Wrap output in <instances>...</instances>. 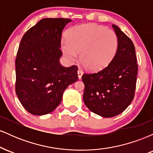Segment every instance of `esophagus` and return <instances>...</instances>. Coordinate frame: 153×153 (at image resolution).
<instances>
[{
	"instance_id": "obj_1",
	"label": "esophagus",
	"mask_w": 153,
	"mask_h": 153,
	"mask_svg": "<svg viewBox=\"0 0 153 153\" xmlns=\"http://www.w3.org/2000/svg\"><path fill=\"white\" fill-rule=\"evenodd\" d=\"M82 71L81 70L78 69V79H81L82 78Z\"/></svg>"
}]
</instances>
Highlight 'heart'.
<instances>
[{
	"label": "heart",
	"mask_w": 153,
	"mask_h": 153,
	"mask_svg": "<svg viewBox=\"0 0 153 153\" xmlns=\"http://www.w3.org/2000/svg\"><path fill=\"white\" fill-rule=\"evenodd\" d=\"M118 38L114 31L96 24L74 26L68 31L67 40L61 42L62 52L68 59L74 61L77 53L85 69L96 72L104 69L114 57Z\"/></svg>",
	"instance_id": "heart-1"
}]
</instances>
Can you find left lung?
<instances>
[{
	"label": "left lung",
	"instance_id": "obj_1",
	"mask_svg": "<svg viewBox=\"0 0 153 153\" xmlns=\"http://www.w3.org/2000/svg\"><path fill=\"white\" fill-rule=\"evenodd\" d=\"M112 27L118 38L114 57L102 71L82 76L85 106L106 118L121 114L132 101L138 70L134 44L118 26Z\"/></svg>",
	"mask_w": 153,
	"mask_h": 153
}]
</instances>
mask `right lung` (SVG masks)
I'll use <instances>...</instances> for the list:
<instances>
[{"instance_id": "add662e5", "label": "right lung", "mask_w": 153, "mask_h": 153, "mask_svg": "<svg viewBox=\"0 0 153 153\" xmlns=\"http://www.w3.org/2000/svg\"><path fill=\"white\" fill-rule=\"evenodd\" d=\"M72 20L43 19L21 40L16 59V93L24 108L34 115L50 114L63 93L78 80V68L59 63L62 32Z\"/></svg>"}]
</instances>
